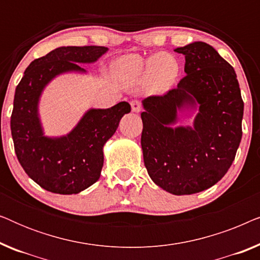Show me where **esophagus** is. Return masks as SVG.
Masks as SVG:
<instances>
[{
    "mask_svg": "<svg viewBox=\"0 0 260 260\" xmlns=\"http://www.w3.org/2000/svg\"><path fill=\"white\" fill-rule=\"evenodd\" d=\"M131 109H133L134 112H140L142 110V103L140 101H137V99H134V101H131Z\"/></svg>",
    "mask_w": 260,
    "mask_h": 260,
    "instance_id": "esophagus-1",
    "label": "esophagus"
}]
</instances>
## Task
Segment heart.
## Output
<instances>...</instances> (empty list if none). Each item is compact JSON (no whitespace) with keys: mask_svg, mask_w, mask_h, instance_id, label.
I'll return each instance as SVG.
<instances>
[{"mask_svg":"<svg viewBox=\"0 0 260 260\" xmlns=\"http://www.w3.org/2000/svg\"><path fill=\"white\" fill-rule=\"evenodd\" d=\"M115 69L122 76L133 80H145L156 91L172 86L179 76V63L172 55L157 54L147 61L140 56L129 55L117 60Z\"/></svg>","mask_w":260,"mask_h":260,"instance_id":"heart-1","label":"heart"}]
</instances>
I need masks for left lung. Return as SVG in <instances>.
<instances>
[{
	"label": "left lung",
	"instance_id": "8db88e82",
	"mask_svg": "<svg viewBox=\"0 0 260 260\" xmlns=\"http://www.w3.org/2000/svg\"><path fill=\"white\" fill-rule=\"evenodd\" d=\"M175 52L184 55L186 76L176 88L142 102L141 145L151 180L169 193L189 195L214 186L232 166L244 102L234 69L212 46L197 41ZM197 105L193 128L170 126L177 109Z\"/></svg>",
	"mask_w": 260,
	"mask_h": 260
}]
</instances>
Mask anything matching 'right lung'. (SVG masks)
<instances>
[{
	"instance_id": "right-lung-1",
	"label": "right lung",
	"mask_w": 260,
	"mask_h": 260,
	"mask_svg": "<svg viewBox=\"0 0 260 260\" xmlns=\"http://www.w3.org/2000/svg\"><path fill=\"white\" fill-rule=\"evenodd\" d=\"M108 48L67 46L35 59L16 86L10 129L15 154L28 176L56 194H78L97 182L104 163L103 147L131 111L129 103L110 109H91L77 126L61 137L44 135L38 106L49 81L66 72H83L79 63L97 61Z\"/></svg>"
}]
</instances>
